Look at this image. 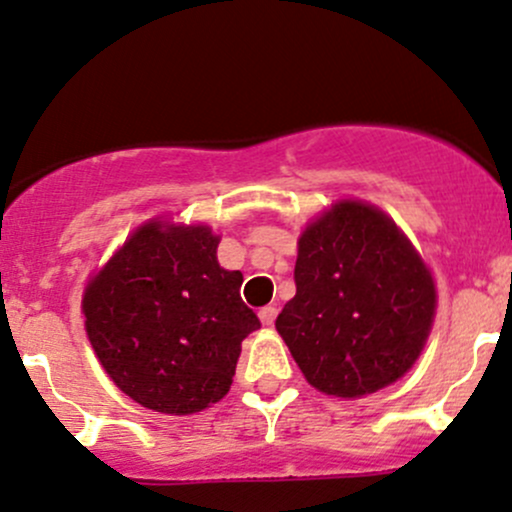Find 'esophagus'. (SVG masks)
I'll use <instances>...</instances> for the list:
<instances>
[{"instance_id": "esophagus-1", "label": "esophagus", "mask_w": 512, "mask_h": 512, "mask_svg": "<svg viewBox=\"0 0 512 512\" xmlns=\"http://www.w3.org/2000/svg\"><path fill=\"white\" fill-rule=\"evenodd\" d=\"M275 317H278V309L275 307H263L261 312H258V319H261L263 326H273Z\"/></svg>"}]
</instances>
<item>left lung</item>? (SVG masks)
<instances>
[{
    "instance_id": "left-lung-1",
    "label": "left lung",
    "mask_w": 512,
    "mask_h": 512,
    "mask_svg": "<svg viewBox=\"0 0 512 512\" xmlns=\"http://www.w3.org/2000/svg\"><path fill=\"white\" fill-rule=\"evenodd\" d=\"M295 285L275 329L319 392H377L404 377L426 346L433 275L375 205L341 200L304 229Z\"/></svg>"
}]
</instances>
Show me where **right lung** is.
<instances>
[{
  "label": "right lung",
  "instance_id": "add662e5",
  "mask_svg": "<svg viewBox=\"0 0 512 512\" xmlns=\"http://www.w3.org/2000/svg\"><path fill=\"white\" fill-rule=\"evenodd\" d=\"M205 225L147 222L89 280L86 336L120 392L188 416L232 387L241 341L261 321L241 300L244 275L217 263Z\"/></svg>",
  "mask_w": 512,
  "mask_h": 512
}]
</instances>
